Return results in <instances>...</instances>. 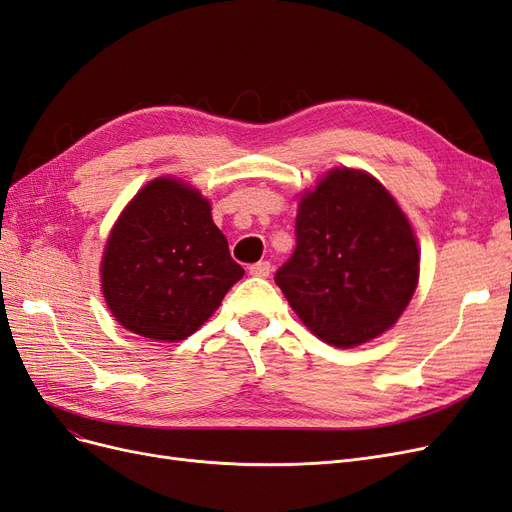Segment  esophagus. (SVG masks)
I'll return each mask as SVG.
<instances>
[{
  "mask_svg": "<svg viewBox=\"0 0 512 512\" xmlns=\"http://www.w3.org/2000/svg\"><path fill=\"white\" fill-rule=\"evenodd\" d=\"M250 273L256 277H267L271 273V262H254V265H250Z\"/></svg>",
  "mask_w": 512,
  "mask_h": 512,
  "instance_id": "obj_1",
  "label": "esophagus"
}]
</instances>
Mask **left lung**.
<instances>
[{"label": "left lung", "mask_w": 512, "mask_h": 512, "mask_svg": "<svg viewBox=\"0 0 512 512\" xmlns=\"http://www.w3.org/2000/svg\"><path fill=\"white\" fill-rule=\"evenodd\" d=\"M294 237L275 284L309 331L350 348L393 327L416 290L421 254L380 181L331 170L301 198Z\"/></svg>", "instance_id": "8db88e82"}]
</instances>
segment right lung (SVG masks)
Listing matches in <instances>:
<instances>
[{
	"label": "right lung",
	"instance_id": "obj_1",
	"mask_svg": "<svg viewBox=\"0 0 512 512\" xmlns=\"http://www.w3.org/2000/svg\"><path fill=\"white\" fill-rule=\"evenodd\" d=\"M243 273L211 220L209 200L181 181L156 179L106 241L102 292L123 329L177 342L198 331Z\"/></svg>",
	"mask_w": 512,
	"mask_h": 512
}]
</instances>
